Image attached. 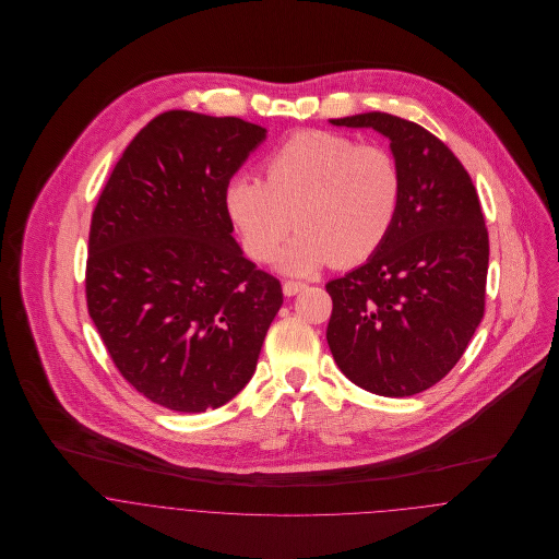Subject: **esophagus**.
<instances>
[{
	"instance_id": "34e87169",
	"label": "esophagus",
	"mask_w": 559,
	"mask_h": 559,
	"mask_svg": "<svg viewBox=\"0 0 559 559\" xmlns=\"http://www.w3.org/2000/svg\"><path fill=\"white\" fill-rule=\"evenodd\" d=\"M304 288H306L304 282H295V280H286V282H284V295H286V297H293V295H297V293L304 290Z\"/></svg>"
}]
</instances>
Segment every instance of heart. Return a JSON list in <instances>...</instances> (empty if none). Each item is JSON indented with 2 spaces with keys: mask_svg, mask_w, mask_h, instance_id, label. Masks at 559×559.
I'll return each mask as SVG.
<instances>
[{
  "mask_svg": "<svg viewBox=\"0 0 559 559\" xmlns=\"http://www.w3.org/2000/svg\"><path fill=\"white\" fill-rule=\"evenodd\" d=\"M402 195L399 163L377 144L333 131H299L264 159V180L237 174L224 191L228 219L249 258L266 262L297 226L280 264L308 273L366 262L385 242Z\"/></svg>",
  "mask_w": 559,
  "mask_h": 559,
  "instance_id": "obj_1",
  "label": "heart"
}]
</instances>
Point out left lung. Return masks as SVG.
Returning <instances> with one entry per match:
<instances>
[{
	"mask_svg": "<svg viewBox=\"0 0 559 559\" xmlns=\"http://www.w3.org/2000/svg\"><path fill=\"white\" fill-rule=\"evenodd\" d=\"M392 140L402 178L385 242L324 288L326 342L366 392L404 399L439 383L463 357L486 306L488 230L465 165L430 131L385 111L331 120Z\"/></svg>",
	"mask_w": 559,
	"mask_h": 559,
	"instance_id": "obj_1",
	"label": "left lung"
}]
</instances>
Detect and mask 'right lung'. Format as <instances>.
<instances>
[{"mask_svg": "<svg viewBox=\"0 0 559 559\" xmlns=\"http://www.w3.org/2000/svg\"><path fill=\"white\" fill-rule=\"evenodd\" d=\"M264 129L171 109L116 163L92 213L85 301L120 370L180 413L224 406L249 383L282 284L233 239L224 191Z\"/></svg>", "mask_w": 559, "mask_h": 559, "instance_id": "1", "label": "right lung"}]
</instances>
